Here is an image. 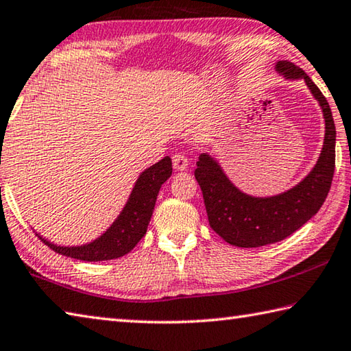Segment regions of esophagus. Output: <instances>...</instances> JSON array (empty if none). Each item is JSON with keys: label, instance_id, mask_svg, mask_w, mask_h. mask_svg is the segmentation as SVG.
Returning a JSON list of instances; mask_svg holds the SVG:
<instances>
[{"label": "esophagus", "instance_id": "1", "mask_svg": "<svg viewBox=\"0 0 351 351\" xmlns=\"http://www.w3.org/2000/svg\"><path fill=\"white\" fill-rule=\"evenodd\" d=\"M171 161H173V169H175L176 171H182V170H186V169H187V165H189V159H187V156H186V155H182V154H176V155H173V158H171Z\"/></svg>", "mask_w": 351, "mask_h": 351}]
</instances>
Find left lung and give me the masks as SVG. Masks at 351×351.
I'll use <instances>...</instances> for the list:
<instances>
[{"mask_svg":"<svg viewBox=\"0 0 351 351\" xmlns=\"http://www.w3.org/2000/svg\"><path fill=\"white\" fill-rule=\"evenodd\" d=\"M275 70L285 80H302L317 101L326 124L322 149L313 169L296 186L271 196L242 192L226 175L218 159L207 152L199 155L195 178L202 190L208 224L234 247H263L290 237L322 207L333 180L336 129L326 97L293 62L276 61Z\"/></svg>","mask_w":351,"mask_h":351,"instance_id":"8db88e82","label":"left lung"}]
</instances>
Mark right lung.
Returning a JSON list of instances; mask_svg holds the SVG:
<instances>
[{"instance_id": "right-lung-1", "label": "right lung", "mask_w": 351, "mask_h": 351, "mask_svg": "<svg viewBox=\"0 0 351 351\" xmlns=\"http://www.w3.org/2000/svg\"><path fill=\"white\" fill-rule=\"evenodd\" d=\"M3 150V149H1ZM171 176V159L164 156L161 161L141 171L133 186L125 206L121 210L110 227L101 237L81 245H58L35 234L53 252L67 258L98 263L124 256L135 247L147 232V226L154 215L155 202L162 184Z\"/></svg>"}]
</instances>
